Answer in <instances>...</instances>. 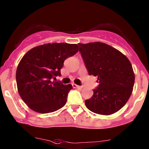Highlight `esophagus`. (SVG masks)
Instances as JSON below:
<instances>
[{"label":"esophagus","mask_w":149,"mask_h":149,"mask_svg":"<svg viewBox=\"0 0 149 149\" xmlns=\"http://www.w3.org/2000/svg\"><path fill=\"white\" fill-rule=\"evenodd\" d=\"M72 86H73V88H82V86H78V85H76V84H72Z\"/></svg>","instance_id":"obj_1"}]
</instances>
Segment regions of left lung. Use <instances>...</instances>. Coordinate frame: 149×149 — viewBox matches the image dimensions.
<instances>
[{
	"mask_svg": "<svg viewBox=\"0 0 149 149\" xmlns=\"http://www.w3.org/2000/svg\"><path fill=\"white\" fill-rule=\"evenodd\" d=\"M79 52L89 75L98 77V87L85 101L88 109L95 113L111 115L119 111L133 91L135 75L125 55L101 42L79 43Z\"/></svg>",
	"mask_w": 149,
	"mask_h": 149,
	"instance_id": "1",
	"label": "left lung"
}]
</instances>
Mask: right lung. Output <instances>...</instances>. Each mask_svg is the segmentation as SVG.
<instances>
[{
    "mask_svg": "<svg viewBox=\"0 0 149 149\" xmlns=\"http://www.w3.org/2000/svg\"><path fill=\"white\" fill-rule=\"evenodd\" d=\"M78 51L76 44L47 43L32 48L23 56L15 76L20 96L30 109L48 113L64 106L73 87L53 79L61 76L64 61Z\"/></svg>",
    "mask_w": 149,
    "mask_h": 149,
    "instance_id": "obj_1",
    "label": "right lung"
}]
</instances>
